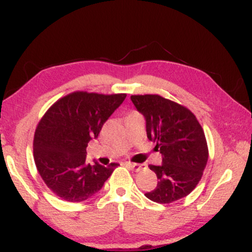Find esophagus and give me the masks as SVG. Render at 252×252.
<instances>
[{
  "label": "esophagus",
  "mask_w": 252,
  "mask_h": 252,
  "mask_svg": "<svg viewBox=\"0 0 252 252\" xmlns=\"http://www.w3.org/2000/svg\"><path fill=\"white\" fill-rule=\"evenodd\" d=\"M126 166L129 167L130 169L136 170V172H138V170H141L143 168L142 164H137V163H132V162H126Z\"/></svg>",
  "instance_id": "1"
}]
</instances>
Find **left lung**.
<instances>
[{
	"mask_svg": "<svg viewBox=\"0 0 252 252\" xmlns=\"http://www.w3.org/2000/svg\"><path fill=\"white\" fill-rule=\"evenodd\" d=\"M130 99L146 118L147 136L162 154L161 166H149L158 186L146 196L158 204L185 198L199 184L209 160L200 123L190 110L158 94H134Z\"/></svg>",
	"mask_w": 252,
	"mask_h": 252,
	"instance_id": "obj_1",
	"label": "left lung"
}]
</instances>
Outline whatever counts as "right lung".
Listing matches in <instances>:
<instances>
[{"label":"right lung","instance_id":"obj_1","mask_svg":"<svg viewBox=\"0 0 252 252\" xmlns=\"http://www.w3.org/2000/svg\"><path fill=\"white\" fill-rule=\"evenodd\" d=\"M126 94H102L76 91L58 99L46 111L34 134V161L43 182L65 201L80 202L94 196L112 174L108 167L86 160V147L97 138L103 124Z\"/></svg>","mask_w":252,"mask_h":252}]
</instances>
